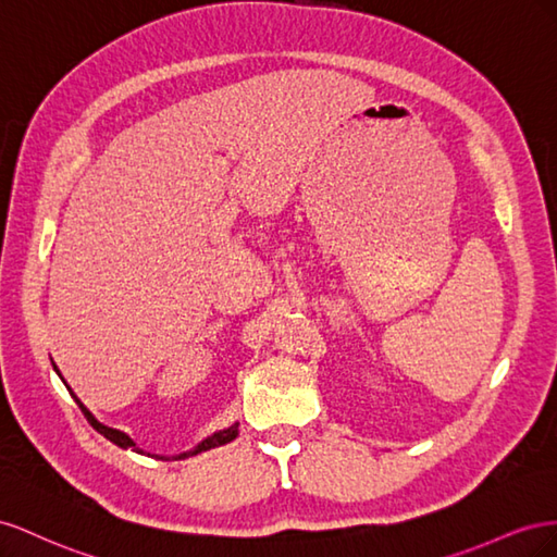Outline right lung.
I'll return each instance as SVG.
<instances>
[{"label":"right lung","instance_id":"right-lung-1","mask_svg":"<svg viewBox=\"0 0 557 557\" xmlns=\"http://www.w3.org/2000/svg\"><path fill=\"white\" fill-rule=\"evenodd\" d=\"M53 371L60 375V380L62 383L67 385V380L62 377V373H60V369L55 367L53 363ZM67 389H70V394L74 396V401L78 404V408H82V412L86 416V420L90 422V426L95 429V432H100L104 438H109L111 443H116L119 448H123V450H128V448H133L135 453H139V455H149V453H145L141 450L137 443L125 434V432H121V429H114V426H107V424H102L98 418L92 416V412L82 404V399H78V396L72 392V387L67 385ZM237 434H240V422H233L231 426H226V429H219V432H214L212 436H205L200 443H196L194 448L190 450H184V453H180V455H151V457H156V459H163V462H172V459H186V457H194V455H198V453H205V450H212V448H219V446H226V443H231V441H235L237 438Z\"/></svg>","mask_w":557,"mask_h":557}]
</instances>
